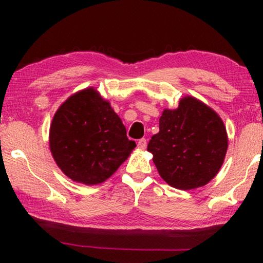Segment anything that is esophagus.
I'll list each match as a JSON object with an SVG mask.
<instances>
[{
    "instance_id": "34e87169",
    "label": "esophagus",
    "mask_w": 263,
    "mask_h": 263,
    "mask_svg": "<svg viewBox=\"0 0 263 263\" xmlns=\"http://www.w3.org/2000/svg\"><path fill=\"white\" fill-rule=\"evenodd\" d=\"M138 147H139L140 149H145L146 146H147V140L145 139V138H141V139L138 140Z\"/></svg>"
}]
</instances>
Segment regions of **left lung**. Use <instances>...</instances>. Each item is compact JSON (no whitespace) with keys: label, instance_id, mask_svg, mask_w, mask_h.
Listing matches in <instances>:
<instances>
[{"label":"left lung","instance_id":"1","mask_svg":"<svg viewBox=\"0 0 263 263\" xmlns=\"http://www.w3.org/2000/svg\"><path fill=\"white\" fill-rule=\"evenodd\" d=\"M159 128L147 151L169 185L190 190L216 176L224 162L228 136L215 111L194 97H184L177 109L163 111Z\"/></svg>","mask_w":263,"mask_h":263}]
</instances>
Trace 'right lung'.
<instances>
[{"mask_svg":"<svg viewBox=\"0 0 263 263\" xmlns=\"http://www.w3.org/2000/svg\"><path fill=\"white\" fill-rule=\"evenodd\" d=\"M135 147L121 118L92 88L70 96L53 117L52 155L65 175L75 182L102 183Z\"/></svg>","mask_w":263,"mask_h":263,"instance_id":"obj_1","label":"right lung"}]
</instances>
